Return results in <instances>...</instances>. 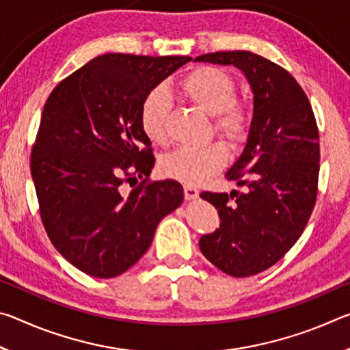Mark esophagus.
Segmentation results:
<instances>
[{
  "label": "esophagus",
  "instance_id": "1",
  "mask_svg": "<svg viewBox=\"0 0 350 350\" xmlns=\"http://www.w3.org/2000/svg\"><path fill=\"white\" fill-rule=\"evenodd\" d=\"M183 196H185L187 200L198 199V198H199V189L194 188V187L185 185V187H183Z\"/></svg>",
  "mask_w": 350,
  "mask_h": 350
}]
</instances>
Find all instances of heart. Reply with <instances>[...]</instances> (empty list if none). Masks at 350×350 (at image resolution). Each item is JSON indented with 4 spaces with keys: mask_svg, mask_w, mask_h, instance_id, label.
<instances>
[{
    "mask_svg": "<svg viewBox=\"0 0 350 350\" xmlns=\"http://www.w3.org/2000/svg\"><path fill=\"white\" fill-rule=\"evenodd\" d=\"M180 90L189 102L205 114L215 117V129L232 145H239L250 131V114L236 103L234 80L225 70L202 66L183 79ZM170 108L168 92L154 88L140 106V126L152 144L167 139L165 123ZM228 161L227 148L219 142L202 148H180L161 161V171L170 179L196 187L219 173Z\"/></svg>",
    "mask_w": 350,
    "mask_h": 350,
    "instance_id": "1",
    "label": "heart"
}]
</instances>
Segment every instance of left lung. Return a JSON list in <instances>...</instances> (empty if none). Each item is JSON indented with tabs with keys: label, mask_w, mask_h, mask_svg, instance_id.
<instances>
[{
	"label": "left lung",
	"mask_w": 350,
	"mask_h": 350,
	"mask_svg": "<svg viewBox=\"0 0 350 350\" xmlns=\"http://www.w3.org/2000/svg\"><path fill=\"white\" fill-rule=\"evenodd\" d=\"M196 62L238 68L253 92L250 131L225 177L242 193L200 198L217 210L219 228L199 248L224 273L244 278L276 264L303 234L317 200L318 128L309 98L292 75L248 51L205 54Z\"/></svg>",
	"instance_id": "left-lung-1"
}]
</instances>
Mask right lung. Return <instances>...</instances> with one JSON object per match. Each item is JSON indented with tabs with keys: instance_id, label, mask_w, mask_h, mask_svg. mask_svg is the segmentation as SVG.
I'll list each match as a JSON object with an SVG mask.
<instances>
[{
	"instance_id": "add662e5",
	"label": "right lung",
	"mask_w": 350,
	"mask_h": 350,
	"mask_svg": "<svg viewBox=\"0 0 350 350\" xmlns=\"http://www.w3.org/2000/svg\"><path fill=\"white\" fill-rule=\"evenodd\" d=\"M191 57L105 54L66 77L46 100L31 156L41 221L62 256L96 278L131 269L159 222L183 200L176 180L128 196L122 185L151 173V140L140 106Z\"/></svg>"
}]
</instances>
